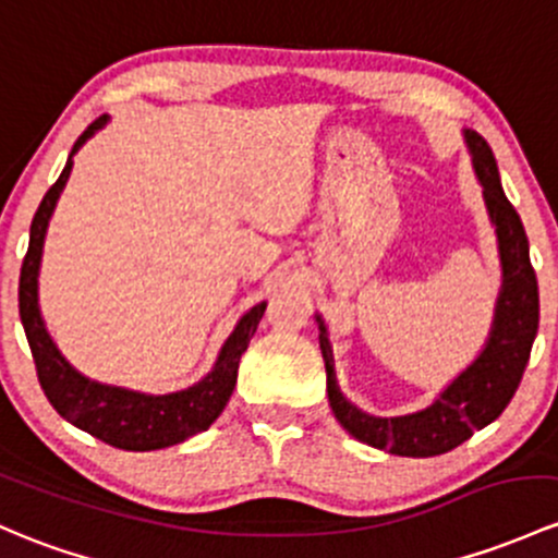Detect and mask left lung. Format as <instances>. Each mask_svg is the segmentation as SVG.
<instances>
[{
	"mask_svg": "<svg viewBox=\"0 0 558 558\" xmlns=\"http://www.w3.org/2000/svg\"><path fill=\"white\" fill-rule=\"evenodd\" d=\"M465 144L473 155V168H476L481 186H484V203L495 225L502 264L495 320L476 361L422 412L403 414V417H374L353 407L339 390L328 331L320 315H315L320 328L318 339L326 361V390L333 417L357 441L390 451V454H444L500 417L502 409L511 403L513 392L519 390L524 368L530 363L532 342L537 337V324H541V294H537V278L530 262V240H526L524 225L502 192L489 144L476 131H465Z\"/></svg>",
	"mask_w": 558,
	"mask_h": 558,
	"instance_id": "1",
	"label": "left lung"
}]
</instances>
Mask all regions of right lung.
I'll return each instance as SVG.
<instances>
[{
  "label": "right lung",
  "instance_id": "add662e5",
  "mask_svg": "<svg viewBox=\"0 0 558 558\" xmlns=\"http://www.w3.org/2000/svg\"><path fill=\"white\" fill-rule=\"evenodd\" d=\"M107 122V114L98 117L74 141L66 168L58 175L56 184L47 190L37 214H34L28 251L21 267V286H17V310H21V324L23 331H26L28 348H32L39 385H43L47 401L52 403V409L63 420L72 422L80 430L90 433V436L101 438L109 447L125 451L166 449L208 430L214 420L225 412L234 383H238L240 355L248 350V342L254 337L256 326H259L264 310H267V302L251 307L238 320L234 331L221 344L214 368L205 374L201 383L186 387V390L166 392V396H146V392L138 390H125V387L101 385L96 379H87L61 355V350L56 348V342L47 333L43 313H39L37 278L39 262H43L45 232L47 225H50L52 210H56L58 197H61L63 186H66L69 173H72V157Z\"/></svg>",
  "mask_w": 558,
  "mask_h": 558
}]
</instances>
